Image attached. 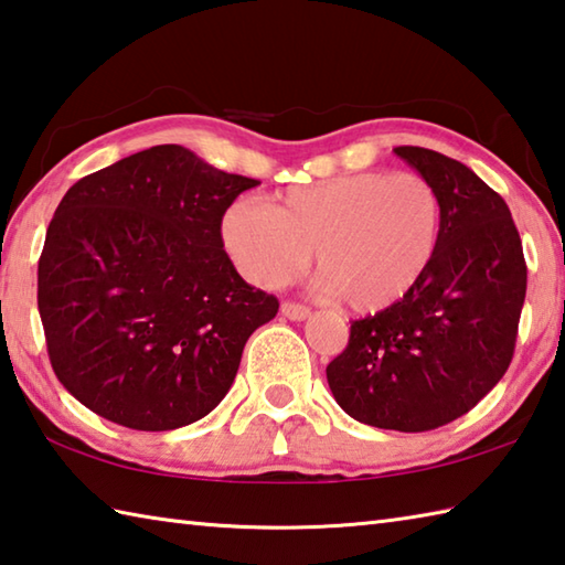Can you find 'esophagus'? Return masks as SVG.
<instances>
[{"label":"esophagus","mask_w":565,"mask_h":565,"mask_svg":"<svg viewBox=\"0 0 565 565\" xmlns=\"http://www.w3.org/2000/svg\"><path fill=\"white\" fill-rule=\"evenodd\" d=\"M281 313L289 318V320H306L311 316V308L303 306V303H294V301H284L281 303Z\"/></svg>","instance_id":"esophagus-1"}]
</instances>
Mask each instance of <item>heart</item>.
Returning <instances> with one entry per match:
<instances>
[{"label":"heart","instance_id":"1","mask_svg":"<svg viewBox=\"0 0 565 565\" xmlns=\"http://www.w3.org/2000/svg\"><path fill=\"white\" fill-rule=\"evenodd\" d=\"M444 232L438 188L418 173L360 171L294 185L271 205L230 203L220 239L237 271L281 286L313 262L318 286L355 313L412 294L434 267Z\"/></svg>","mask_w":565,"mask_h":565}]
</instances>
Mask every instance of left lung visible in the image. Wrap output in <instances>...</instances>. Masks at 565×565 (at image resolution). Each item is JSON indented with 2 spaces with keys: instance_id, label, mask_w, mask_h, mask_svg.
<instances>
[{
  "instance_id": "left-lung-1",
  "label": "left lung",
  "mask_w": 565,
  "mask_h": 565,
  "mask_svg": "<svg viewBox=\"0 0 565 565\" xmlns=\"http://www.w3.org/2000/svg\"><path fill=\"white\" fill-rule=\"evenodd\" d=\"M394 153L438 188V254L402 301L352 320L348 348L326 374L342 412L360 424L422 434L468 414L504 377L526 262L510 207L466 163L424 147Z\"/></svg>"
}]
</instances>
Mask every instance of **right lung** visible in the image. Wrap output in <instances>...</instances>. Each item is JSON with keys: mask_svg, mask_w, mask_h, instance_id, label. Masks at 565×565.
I'll return each instance as SVG.
<instances>
[{"mask_svg": "<svg viewBox=\"0 0 565 565\" xmlns=\"http://www.w3.org/2000/svg\"><path fill=\"white\" fill-rule=\"evenodd\" d=\"M257 183L161 143L68 188L39 259V313L77 402L173 430L225 399L245 342L279 311L220 239L227 205Z\"/></svg>", "mask_w": 565, "mask_h": 565, "instance_id": "right-lung-1", "label": "right lung"}]
</instances>
